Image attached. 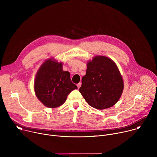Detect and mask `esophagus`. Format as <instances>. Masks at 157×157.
I'll return each mask as SVG.
<instances>
[{"instance_id":"1","label":"esophagus","mask_w":157,"mask_h":157,"mask_svg":"<svg viewBox=\"0 0 157 157\" xmlns=\"http://www.w3.org/2000/svg\"><path fill=\"white\" fill-rule=\"evenodd\" d=\"M81 82H79L78 84H77V86H78V89L81 87Z\"/></svg>"}]
</instances>
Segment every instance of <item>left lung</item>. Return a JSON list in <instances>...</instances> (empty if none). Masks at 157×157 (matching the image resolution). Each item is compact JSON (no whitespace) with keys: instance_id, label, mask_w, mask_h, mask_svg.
I'll use <instances>...</instances> for the list:
<instances>
[{"instance_id":"left-lung-1","label":"left lung","mask_w":157,"mask_h":157,"mask_svg":"<svg viewBox=\"0 0 157 157\" xmlns=\"http://www.w3.org/2000/svg\"><path fill=\"white\" fill-rule=\"evenodd\" d=\"M124 89V81L116 63L104 56H96L87 63L86 74L79 89L91 107L102 110L116 104Z\"/></svg>"}]
</instances>
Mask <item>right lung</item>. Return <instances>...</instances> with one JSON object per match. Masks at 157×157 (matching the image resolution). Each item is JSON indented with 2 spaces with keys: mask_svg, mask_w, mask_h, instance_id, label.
I'll list each match as a JSON object with an SVG mask.
<instances>
[{
  "mask_svg": "<svg viewBox=\"0 0 157 157\" xmlns=\"http://www.w3.org/2000/svg\"><path fill=\"white\" fill-rule=\"evenodd\" d=\"M78 87L71 82L68 71L63 70V63L53 59L44 61L36 73L34 89L37 98L46 107L61 105L67 96Z\"/></svg>",
  "mask_w": 157,
  "mask_h": 157,
  "instance_id": "obj_1",
  "label": "right lung"
}]
</instances>
